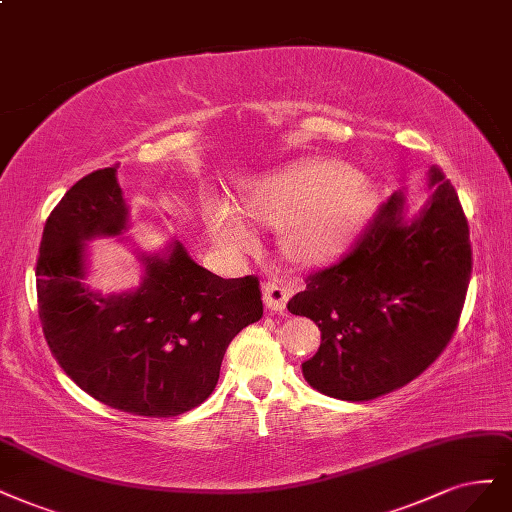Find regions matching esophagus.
<instances>
[{"instance_id":"34e87169","label":"esophagus","mask_w":512,"mask_h":512,"mask_svg":"<svg viewBox=\"0 0 512 512\" xmlns=\"http://www.w3.org/2000/svg\"><path fill=\"white\" fill-rule=\"evenodd\" d=\"M294 294V286L284 284V281H269L262 286V298L264 305L271 311H284L288 298Z\"/></svg>"}]
</instances>
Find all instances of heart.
Returning <instances> with one entry per match:
<instances>
[{
	"label": "heart",
	"instance_id": "b5f03b06",
	"mask_svg": "<svg viewBox=\"0 0 512 512\" xmlns=\"http://www.w3.org/2000/svg\"><path fill=\"white\" fill-rule=\"evenodd\" d=\"M370 205L362 175L334 158L292 163L258 180L243 197L245 214L267 228H288V256L309 264L337 256L366 220ZM201 214L224 250L245 254L256 248V233L231 201L207 197Z\"/></svg>",
	"mask_w": 512,
	"mask_h": 512
}]
</instances>
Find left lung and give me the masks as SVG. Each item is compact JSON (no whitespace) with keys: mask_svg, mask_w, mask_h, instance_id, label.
Segmentation results:
<instances>
[{"mask_svg":"<svg viewBox=\"0 0 512 512\" xmlns=\"http://www.w3.org/2000/svg\"><path fill=\"white\" fill-rule=\"evenodd\" d=\"M432 199L404 222V195L381 203L356 243L307 275L288 311L322 330L303 362L311 387L364 402L407 385L443 354L460 324L472 271L468 220L453 184L432 165Z\"/></svg>","mask_w":512,"mask_h":512,"instance_id":"8db88e82","label":"left lung"}]
</instances>
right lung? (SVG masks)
Masks as SVG:
<instances>
[{"label":"right lung","instance_id":"1","mask_svg":"<svg viewBox=\"0 0 512 512\" xmlns=\"http://www.w3.org/2000/svg\"><path fill=\"white\" fill-rule=\"evenodd\" d=\"M118 165L84 175L50 211L35 264L38 313L52 356L112 409L175 417L199 407L235 334L262 317L256 275L222 279L182 243L146 256L144 284L103 298L82 286L84 239L125 231Z\"/></svg>","mask_w":512,"mask_h":512}]
</instances>
